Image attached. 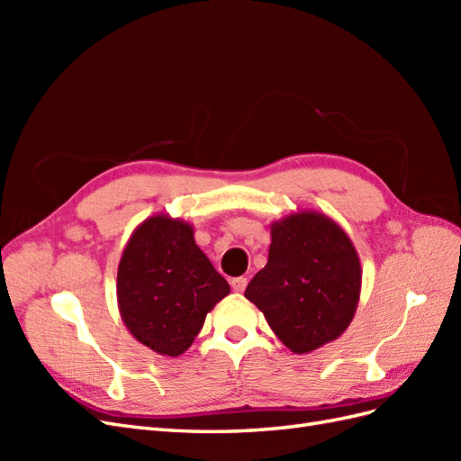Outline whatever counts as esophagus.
<instances>
[{"mask_svg": "<svg viewBox=\"0 0 461 461\" xmlns=\"http://www.w3.org/2000/svg\"><path fill=\"white\" fill-rule=\"evenodd\" d=\"M246 285H248V281H246L244 276H236V278H232V281H230V286H232L234 292H244Z\"/></svg>", "mask_w": 461, "mask_h": 461, "instance_id": "esophagus-1", "label": "esophagus"}]
</instances>
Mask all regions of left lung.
<instances>
[{"instance_id":"8db88e82","label":"left lung","mask_w":461,"mask_h":461,"mask_svg":"<svg viewBox=\"0 0 461 461\" xmlns=\"http://www.w3.org/2000/svg\"><path fill=\"white\" fill-rule=\"evenodd\" d=\"M361 263L350 236L325 213L303 209L271 222L267 265L244 296L290 352L310 354L350 327Z\"/></svg>"}]
</instances>
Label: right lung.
<instances>
[{"mask_svg":"<svg viewBox=\"0 0 461 461\" xmlns=\"http://www.w3.org/2000/svg\"><path fill=\"white\" fill-rule=\"evenodd\" d=\"M230 292L183 219L156 213L138 225L117 269V305L132 337L159 356L185 354L205 315Z\"/></svg>","mask_w":461,"mask_h":461,"instance_id":"1","label":"right lung"}]
</instances>
